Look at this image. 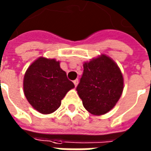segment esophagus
Returning <instances> with one entry per match:
<instances>
[{"instance_id": "34e87169", "label": "esophagus", "mask_w": 151, "mask_h": 151, "mask_svg": "<svg viewBox=\"0 0 151 151\" xmlns=\"http://www.w3.org/2000/svg\"><path fill=\"white\" fill-rule=\"evenodd\" d=\"M73 83H74V85H75V87H77L78 86V79H76L73 81Z\"/></svg>"}]
</instances>
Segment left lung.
Instances as JSON below:
<instances>
[{
    "mask_svg": "<svg viewBox=\"0 0 151 151\" xmlns=\"http://www.w3.org/2000/svg\"><path fill=\"white\" fill-rule=\"evenodd\" d=\"M124 79L118 65L106 54L84 62L83 73L77 87L85 109L94 116L110 111L122 96Z\"/></svg>",
    "mask_w": 151,
    "mask_h": 151,
    "instance_id": "8db88e82",
    "label": "left lung"
}]
</instances>
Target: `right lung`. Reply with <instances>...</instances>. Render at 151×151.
Segmentation results:
<instances>
[{
  "instance_id": "right-lung-1",
  "label": "right lung",
  "mask_w": 151,
  "mask_h": 151,
  "mask_svg": "<svg viewBox=\"0 0 151 151\" xmlns=\"http://www.w3.org/2000/svg\"><path fill=\"white\" fill-rule=\"evenodd\" d=\"M74 88L55 58L40 57L29 66L23 80L24 96L34 109L50 114L61 105V100Z\"/></svg>"
}]
</instances>
